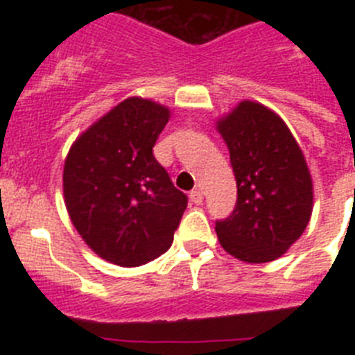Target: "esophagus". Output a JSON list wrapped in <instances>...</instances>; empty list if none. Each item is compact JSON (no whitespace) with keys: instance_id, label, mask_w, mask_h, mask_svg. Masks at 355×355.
<instances>
[{"instance_id":"1","label":"esophagus","mask_w":355,"mask_h":355,"mask_svg":"<svg viewBox=\"0 0 355 355\" xmlns=\"http://www.w3.org/2000/svg\"><path fill=\"white\" fill-rule=\"evenodd\" d=\"M190 199H192V202H196V205H200V202H202V192H200V188H193L192 192H190Z\"/></svg>"}]
</instances>
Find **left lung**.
Here are the masks:
<instances>
[{"label":"left lung","instance_id":"1","mask_svg":"<svg viewBox=\"0 0 355 355\" xmlns=\"http://www.w3.org/2000/svg\"><path fill=\"white\" fill-rule=\"evenodd\" d=\"M238 187L233 215L216 222L222 249L245 263H268L302 236L315 202L299 142L274 110L238 103L216 119Z\"/></svg>","mask_w":355,"mask_h":355}]
</instances>
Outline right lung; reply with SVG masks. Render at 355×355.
Masks as SVG:
<instances>
[{
	"label": "right lung",
	"mask_w": 355,
	"mask_h": 355,
	"mask_svg": "<svg viewBox=\"0 0 355 355\" xmlns=\"http://www.w3.org/2000/svg\"><path fill=\"white\" fill-rule=\"evenodd\" d=\"M168 119V106L128 97L78 135L65 156L69 218L105 261L146 265L174 240L187 196L153 156Z\"/></svg>",
	"instance_id": "1"
}]
</instances>
